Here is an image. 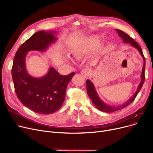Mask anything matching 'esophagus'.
<instances>
[{"mask_svg":"<svg viewBox=\"0 0 153 153\" xmlns=\"http://www.w3.org/2000/svg\"><path fill=\"white\" fill-rule=\"evenodd\" d=\"M81 74L85 77L87 78L90 76L91 74V71L89 69H84L81 71Z\"/></svg>","mask_w":153,"mask_h":153,"instance_id":"obj_1","label":"esophagus"}]
</instances>
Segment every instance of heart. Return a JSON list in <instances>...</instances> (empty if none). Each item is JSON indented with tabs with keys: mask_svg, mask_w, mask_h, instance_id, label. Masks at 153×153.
Returning <instances> with one entry per match:
<instances>
[{
	"mask_svg": "<svg viewBox=\"0 0 153 153\" xmlns=\"http://www.w3.org/2000/svg\"><path fill=\"white\" fill-rule=\"evenodd\" d=\"M99 44V38L97 36H92L84 39L83 42L75 45L72 48L71 54L76 58H80L92 51ZM101 46L99 50H101Z\"/></svg>",
	"mask_w": 153,
	"mask_h": 153,
	"instance_id": "obj_1",
	"label": "heart"
}]
</instances>
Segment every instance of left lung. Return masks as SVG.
Instances as JSON below:
<instances>
[{"instance_id":"obj_1","label":"left lung","mask_w":153,"mask_h":153,"mask_svg":"<svg viewBox=\"0 0 153 153\" xmlns=\"http://www.w3.org/2000/svg\"><path fill=\"white\" fill-rule=\"evenodd\" d=\"M116 31L118 33V35L120 37H121V38L123 39V42L127 44H130L131 46L135 48L136 50H137L139 53H140L141 56H142V58L143 59V66L142 68V72L141 74V82L140 84L138 86L137 90L136 91L135 93L131 96V97L128 99L125 103H123L122 105H116V106H113V105H108L107 103H105L103 101L101 100V99L99 97V96L95 90V86L94 84L90 81V80L87 79V82H86V85H87V92L88 95H89V98L91 99L92 103H94V105L97 107L99 110L104 112H107V113H111V112H114L116 111H118L119 110L123 109L125 107H126L128 105H129L131 103H132L134 100L135 99L136 95H138L139 92L140 91L141 87L144 84V80H145V76H144V70H145V58H144V56L143 55V51L141 50V48L139 44L136 42L134 40L131 38L129 35H127L126 33H124L123 31L122 30H120L118 29H116Z\"/></svg>"}]
</instances>
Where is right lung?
Instances as JSON below:
<instances>
[{"instance_id":"right-lung-1","label":"right lung","mask_w":153,"mask_h":153,"mask_svg":"<svg viewBox=\"0 0 153 153\" xmlns=\"http://www.w3.org/2000/svg\"><path fill=\"white\" fill-rule=\"evenodd\" d=\"M56 31L36 32L23 43L15 53L12 69L15 91L19 100L36 113L48 115L60 108L65 100L66 88L74 72L62 76L52 67L40 77L29 74L25 59L29 51H46L57 38Z\"/></svg>"}]
</instances>
